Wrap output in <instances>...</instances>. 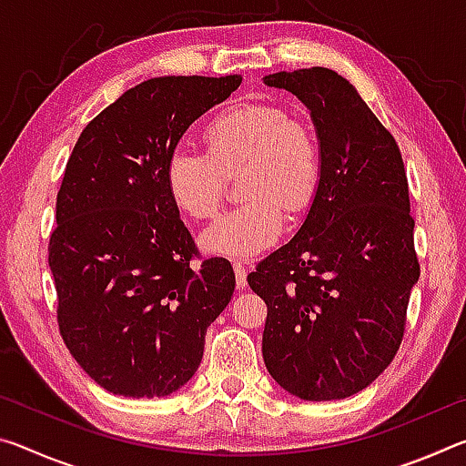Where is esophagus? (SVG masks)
I'll use <instances>...</instances> for the list:
<instances>
[{"label": "esophagus", "mask_w": 466, "mask_h": 466, "mask_svg": "<svg viewBox=\"0 0 466 466\" xmlns=\"http://www.w3.org/2000/svg\"><path fill=\"white\" fill-rule=\"evenodd\" d=\"M232 267H234V273H236V286H238V289L247 288V273H248L247 265H244L242 261H234Z\"/></svg>", "instance_id": "esophagus-1"}]
</instances>
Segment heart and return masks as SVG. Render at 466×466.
I'll list each match as a JSON object with an SVG mask.
<instances>
[{"label":"heart","mask_w":466,"mask_h":466,"mask_svg":"<svg viewBox=\"0 0 466 466\" xmlns=\"http://www.w3.org/2000/svg\"><path fill=\"white\" fill-rule=\"evenodd\" d=\"M205 154L175 149L164 164V187L191 219H209L222 208L230 175H240L247 201L203 232V247L230 257H250L269 247L286 214L302 218L317 201L325 154L312 125L271 102H238L203 127Z\"/></svg>","instance_id":"heart-1"}]
</instances>
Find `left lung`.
<instances>
[{"label": "left lung", "instance_id": "1", "mask_svg": "<svg viewBox=\"0 0 466 466\" xmlns=\"http://www.w3.org/2000/svg\"><path fill=\"white\" fill-rule=\"evenodd\" d=\"M310 108L325 172L299 232L258 261L263 358L304 400L364 390L397 356L420 279L403 156L358 90L327 67L265 77Z\"/></svg>", "mask_w": 466, "mask_h": 466}]
</instances>
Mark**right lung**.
<instances>
[{
    "label": "right lung",
    "instance_id": "add662e5",
    "mask_svg": "<svg viewBox=\"0 0 466 466\" xmlns=\"http://www.w3.org/2000/svg\"><path fill=\"white\" fill-rule=\"evenodd\" d=\"M240 82H141L86 125L69 156L49 236L57 325L74 360L108 392L178 390L232 299L230 261L201 257L164 187V164L188 125Z\"/></svg>",
    "mask_w": 466,
    "mask_h": 466
}]
</instances>
